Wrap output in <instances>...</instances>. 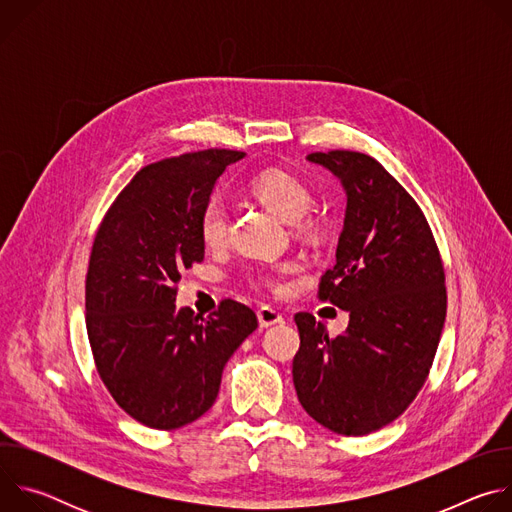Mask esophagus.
Here are the masks:
<instances>
[{
	"instance_id": "esophagus-1",
	"label": "esophagus",
	"mask_w": 512,
	"mask_h": 512,
	"mask_svg": "<svg viewBox=\"0 0 512 512\" xmlns=\"http://www.w3.org/2000/svg\"><path fill=\"white\" fill-rule=\"evenodd\" d=\"M257 320H259V326L261 328H269V326H275V324H283V316L269 308V306H263L257 310Z\"/></svg>"
}]
</instances>
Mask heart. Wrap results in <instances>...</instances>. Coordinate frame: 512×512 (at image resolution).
<instances>
[{
  "mask_svg": "<svg viewBox=\"0 0 512 512\" xmlns=\"http://www.w3.org/2000/svg\"><path fill=\"white\" fill-rule=\"evenodd\" d=\"M249 194L261 202L267 210H271L275 216H279L285 223H296L298 231L302 235L316 233L318 225L314 218L306 216V212L312 208L314 194L308 188L304 180H300L296 174H289L279 168H269L259 172L249 182ZM198 233L206 247L218 249L223 247L229 239V212L225 202L212 196L206 200V204L200 210L198 216ZM285 267H279L275 271L255 273L251 279L257 285H265L273 291H283Z\"/></svg>",
  "mask_w": 512,
  "mask_h": 512,
  "instance_id": "obj_1",
  "label": "heart"
}]
</instances>
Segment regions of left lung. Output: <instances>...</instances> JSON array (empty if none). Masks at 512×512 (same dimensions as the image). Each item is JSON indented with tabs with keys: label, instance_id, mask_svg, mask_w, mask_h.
I'll return each instance as SVG.
<instances>
[{
	"label": "left lung",
	"instance_id": "obj_1",
	"mask_svg": "<svg viewBox=\"0 0 512 512\" xmlns=\"http://www.w3.org/2000/svg\"><path fill=\"white\" fill-rule=\"evenodd\" d=\"M308 162L346 192L336 263L318 296L350 320L330 338L312 314H296L294 387L320 425L367 435L397 419L429 375L446 322L444 265L421 208L375 158L334 150Z\"/></svg>",
	"mask_w": 512,
	"mask_h": 512
}]
</instances>
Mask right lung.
<instances>
[{
  "label": "right lung",
  "instance_id": "add662e5",
  "mask_svg": "<svg viewBox=\"0 0 512 512\" xmlns=\"http://www.w3.org/2000/svg\"><path fill=\"white\" fill-rule=\"evenodd\" d=\"M243 156L204 150L141 168L95 235L85 306L97 371L117 405L152 429L204 415L227 360L257 328L235 300L206 318L174 304L180 273L204 259L200 210Z\"/></svg>",
  "mask_w": 512,
  "mask_h": 512
}]
</instances>
